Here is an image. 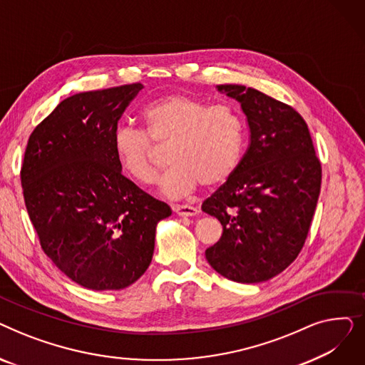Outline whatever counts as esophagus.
Wrapping results in <instances>:
<instances>
[{
	"label": "esophagus",
	"instance_id": "34e87169",
	"mask_svg": "<svg viewBox=\"0 0 365 365\" xmlns=\"http://www.w3.org/2000/svg\"><path fill=\"white\" fill-rule=\"evenodd\" d=\"M173 212L179 216H195L198 213V208L192 207V205H187V204L173 205Z\"/></svg>",
	"mask_w": 365,
	"mask_h": 365
}]
</instances>
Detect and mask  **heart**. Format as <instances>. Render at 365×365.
<instances>
[{
    "mask_svg": "<svg viewBox=\"0 0 365 365\" xmlns=\"http://www.w3.org/2000/svg\"><path fill=\"white\" fill-rule=\"evenodd\" d=\"M140 120L145 131L127 124L115 130L112 152L131 179L148 185L155 176V145H170L171 165L160 182L168 197L186 195L200 183L217 186L241 161L244 127L232 105L171 93L146 103Z\"/></svg>",
    "mask_w": 365,
    "mask_h": 365,
    "instance_id": "heart-1",
    "label": "heart"
}]
</instances>
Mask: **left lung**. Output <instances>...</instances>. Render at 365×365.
I'll return each mask as SVG.
<instances>
[{
	"label": "left lung",
	"mask_w": 365,
	"mask_h": 365,
	"mask_svg": "<svg viewBox=\"0 0 365 365\" xmlns=\"http://www.w3.org/2000/svg\"><path fill=\"white\" fill-rule=\"evenodd\" d=\"M217 90L240 102L250 145L234 175L202 202V212L223 227L205 259L227 279L263 282L302 250L319 197L321 163L308 124L292 106L245 86Z\"/></svg>",
	"instance_id": "8db88e82"
}]
</instances>
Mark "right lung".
I'll return each mask as SVG.
<instances>
[{
  "label": "right lung",
  "instance_id": "1",
  "mask_svg": "<svg viewBox=\"0 0 365 365\" xmlns=\"http://www.w3.org/2000/svg\"><path fill=\"white\" fill-rule=\"evenodd\" d=\"M140 83L73 94L29 136L21 170L25 205L44 253L86 289L121 290L150 264L171 208L130 179L112 136Z\"/></svg>",
  "mask_w": 365,
  "mask_h": 365
}]
</instances>
